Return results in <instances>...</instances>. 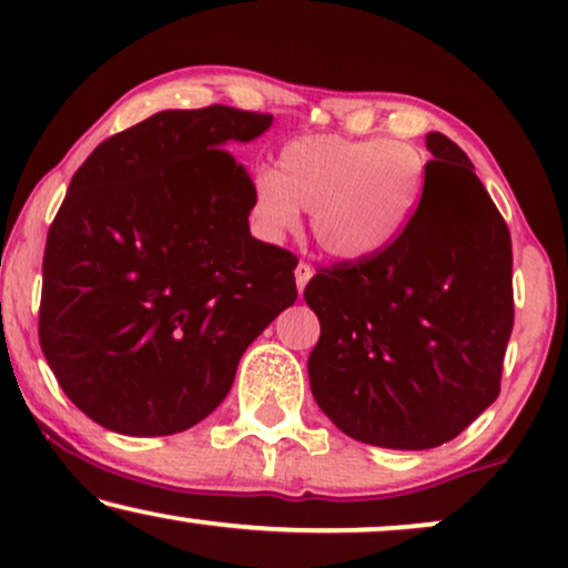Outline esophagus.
<instances>
[{
	"label": "esophagus",
	"mask_w": 568,
	"mask_h": 568,
	"mask_svg": "<svg viewBox=\"0 0 568 568\" xmlns=\"http://www.w3.org/2000/svg\"><path fill=\"white\" fill-rule=\"evenodd\" d=\"M294 278H297V290L302 294V292H305L310 278H313V266H310V263H305V261H300L297 268H294Z\"/></svg>",
	"instance_id": "esophagus-1"
}]
</instances>
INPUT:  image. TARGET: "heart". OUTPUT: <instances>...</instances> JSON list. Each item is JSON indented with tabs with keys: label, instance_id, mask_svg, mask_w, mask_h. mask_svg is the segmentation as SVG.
<instances>
[{
	"label": "heart",
	"instance_id": "b5f03b06",
	"mask_svg": "<svg viewBox=\"0 0 568 568\" xmlns=\"http://www.w3.org/2000/svg\"><path fill=\"white\" fill-rule=\"evenodd\" d=\"M424 183L426 158L408 142L300 136L278 152L276 173L255 175L253 220L266 237H282L307 209L325 253L364 261L400 237Z\"/></svg>",
	"mask_w": 568,
	"mask_h": 568
}]
</instances>
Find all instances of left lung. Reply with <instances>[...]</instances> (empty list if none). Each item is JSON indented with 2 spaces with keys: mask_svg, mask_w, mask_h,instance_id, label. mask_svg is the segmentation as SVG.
<instances>
[{
  "mask_svg": "<svg viewBox=\"0 0 568 568\" xmlns=\"http://www.w3.org/2000/svg\"><path fill=\"white\" fill-rule=\"evenodd\" d=\"M414 216L390 247L305 286L321 321L307 359L323 414L352 439L429 449L499 395L515 325L511 237L473 162L439 131Z\"/></svg>",
  "mask_w": 568,
  "mask_h": 568,
  "instance_id": "8db88e82",
  "label": "left lung"
}]
</instances>
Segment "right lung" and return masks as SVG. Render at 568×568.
Returning <instances> with one entry per match:
<instances>
[{
	"label": "right lung",
	"instance_id": "add662e5",
	"mask_svg": "<svg viewBox=\"0 0 568 568\" xmlns=\"http://www.w3.org/2000/svg\"><path fill=\"white\" fill-rule=\"evenodd\" d=\"M271 121L230 105L162 111L74 173L45 237L38 338L95 424L129 437L191 429L297 300V255L251 235L253 181L227 152Z\"/></svg>",
	"mask_w": 568,
	"mask_h": 568
}]
</instances>
